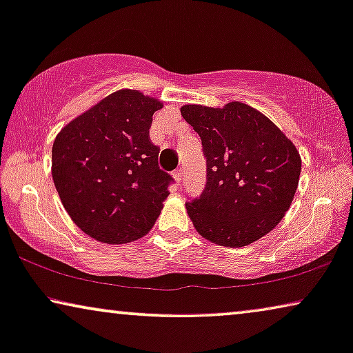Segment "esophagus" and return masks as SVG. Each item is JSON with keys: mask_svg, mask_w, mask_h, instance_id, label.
Here are the masks:
<instances>
[{"mask_svg": "<svg viewBox=\"0 0 353 353\" xmlns=\"http://www.w3.org/2000/svg\"><path fill=\"white\" fill-rule=\"evenodd\" d=\"M173 176H175V180H176L178 183H180L181 178H183V170H181V168H178V170L173 172Z\"/></svg>", "mask_w": 353, "mask_h": 353, "instance_id": "esophagus-1", "label": "esophagus"}]
</instances>
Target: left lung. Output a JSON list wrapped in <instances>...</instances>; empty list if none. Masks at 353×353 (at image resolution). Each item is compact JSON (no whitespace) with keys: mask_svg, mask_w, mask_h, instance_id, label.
<instances>
[{"mask_svg":"<svg viewBox=\"0 0 353 353\" xmlns=\"http://www.w3.org/2000/svg\"><path fill=\"white\" fill-rule=\"evenodd\" d=\"M181 115L201 137L205 186L186 202L197 233L226 248L262 238L286 214L301 175L297 149L272 120L248 104H188Z\"/></svg>","mask_w":353,"mask_h":353,"instance_id":"8db88e82","label":"left lung"}]
</instances>
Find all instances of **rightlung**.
Returning <instances> with one entry per match:
<instances>
[{
  "label": "right lung",
  "mask_w": 353,
  "mask_h": 353,
  "mask_svg": "<svg viewBox=\"0 0 353 353\" xmlns=\"http://www.w3.org/2000/svg\"><path fill=\"white\" fill-rule=\"evenodd\" d=\"M162 103L134 90L109 94L61 130L52 144V180L81 231L108 244L152 228L173 178L159 167L149 138Z\"/></svg>",
  "instance_id": "1"
}]
</instances>
